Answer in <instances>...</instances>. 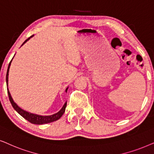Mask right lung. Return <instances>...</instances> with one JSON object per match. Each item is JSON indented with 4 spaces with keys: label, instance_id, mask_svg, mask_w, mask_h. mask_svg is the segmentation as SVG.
Instances as JSON below:
<instances>
[{
    "label": "right lung",
    "instance_id": "right-lung-1",
    "mask_svg": "<svg viewBox=\"0 0 154 154\" xmlns=\"http://www.w3.org/2000/svg\"><path fill=\"white\" fill-rule=\"evenodd\" d=\"M32 36H34V35L30 36L29 38H28L27 39L24 41V42L22 44V46L25 44L27 41L29 40L30 38L32 37ZM13 59H12L11 61L10 62L9 65H8V67L7 74H6V84H7L8 94V96H9L10 101V103H11L12 106H13L14 109H15L16 111H17L18 113L20 115V116L23 117L24 119H26L27 121H29L32 124H36V125L47 124V123H50V122L56 121V120H58V119H60L61 118V116H62L63 113L65 112V108H66V106H67V102H65V104L62 107V108H61V109L59 110L58 112H56V113L51 115V116H41V115L32 113V112H29L28 111H26V110H24L23 109H22V108H20V106H18L17 105V103L14 101V100L13 99V98H12L11 95H10L9 89H8V75H9V69H10V65H11V62H12V60H13ZM67 89H68V87L66 88V89H65V92H67Z\"/></svg>",
    "mask_w": 154,
    "mask_h": 154
}]
</instances>
